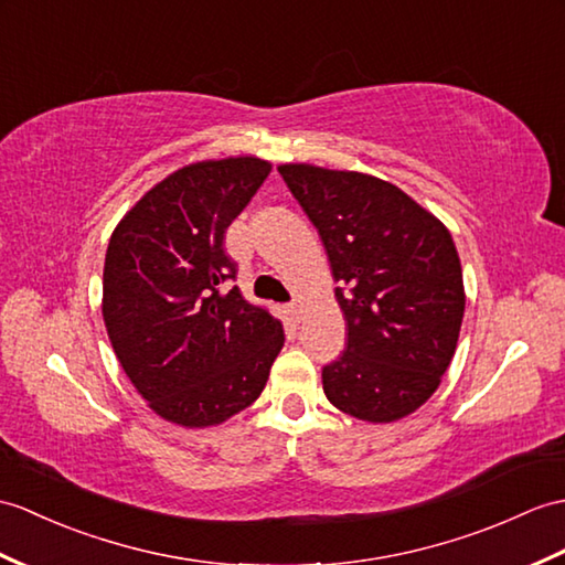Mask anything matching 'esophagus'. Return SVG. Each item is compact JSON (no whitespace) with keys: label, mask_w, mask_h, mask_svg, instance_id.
<instances>
[{"label":"esophagus","mask_w":565,"mask_h":565,"mask_svg":"<svg viewBox=\"0 0 565 565\" xmlns=\"http://www.w3.org/2000/svg\"><path fill=\"white\" fill-rule=\"evenodd\" d=\"M288 315H291L294 322H300V318H303V308H300L298 300H294V303H288Z\"/></svg>","instance_id":"1"}]
</instances>
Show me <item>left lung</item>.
<instances>
[{
  "label": "left lung",
  "instance_id": "8db88e82",
  "mask_svg": "<svg viewBox=\"0 0 565 565\" xmlns=\"http://www.w3.org/2000/svg\"><path fill=\"white\" fill-rule=\"evenodd\" d=\"M330 257L349 339L322 369L337 409L387 424L416 412L455 356L465 315L452 235L399 188L373 175L279 166Z\"/></svg>",
  "mask_w": 565,
  "mask_h": 565
}]
</instances>
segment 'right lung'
<instances>
[{
    "mask_svg": "<svg viewBox=\"0 0 565 565\" xmlns=\"http://www.w3.org/2000/svg\"><path fill=\"white\" fill-rule=\"evenodd\" d=\"M243 156L192 163L149 190L115 228L103 320L127 377L168 422L204 428L250 406L284 347V327L232 286L226 228L267 180Z\"/></svg>",
    "mask_w": 565,
    "mask_h": 565,
    "instance_id": "add662e5",
    "label": "right lung"
}]
</instances>
